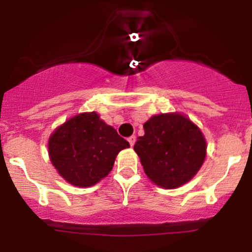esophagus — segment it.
Masks as SVG:
<instances>
[{"mask_svg":"<svg viewBox=\"0 0 252 252\" xmlns=\"http://www.w3.org/2000/svg\"><path fill=\"white\" fill-rule=\"evenodd\" d=\"M128 141H129V143H130V146H134L135 144V141H136V136L135 135H131L130 136V137H128Z\"/></svg>","mask_w":252,"mask_h":252,"instance_id":"esophagus-1","label":"esophagus"}]
</instances>
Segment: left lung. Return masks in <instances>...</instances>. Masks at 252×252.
<instances>
[{"mask_svg":"<svg viewBox=\"0 0 252 252\" xmlns=\"http://www.w3.org/2000/svg\"><path fill=\"white\" fill-rule=\"evenodd\" d=\"M134 150L144 173L163 189L186 184L200 169L206 156V141L189 118L180 114L153 116L143 126Z\"/></svg>","mask_w":252,"mask_h":252,"instance_id":"left-lung-1","label":"left lung"}]
</instances>
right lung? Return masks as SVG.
<instances>
[{
	"mask_svg": "<svg viewBox=\"0 0 252 252\" xmlns=\"http://www.w3.org/2000/svg\"><path fill=\"white\" fill-rule=\"evenodd\" d=\"M129 142L96 112L72 117L52 134L48 153L53 166L70 184L89 187L109 174L118 153Z\"/></svg>",
	"mask_w": 252,
	"mask_h": 252,
	"instance_id": "1",
	"label": "right lung"
}]
</instances>
